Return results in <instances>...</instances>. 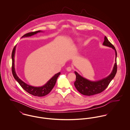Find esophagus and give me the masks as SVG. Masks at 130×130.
<instances>
[{
	"mask_svg": "<svg viewBox=\"0 0 130 130\" xmlns=\"http://www.w3.org/2000/svg\"><path fill=\"white\" fill-rule=\"evenodd\" d=\"M72 70V68L71 67H69L67 68V71L68 72H71Z\"/></svg>",
	"mask_w": 130,
	"mask_h": 130,
	"instance_id": "esophagus-1",
	"label": "esophagus"
}]
</instances>
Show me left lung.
<instances>
[{"label":"left lung","mask_w":130,"mask_h":130,"mask_svg":"<svg viewBox=\"0 0 130 130\" xmlns=\"http://www.w3.org/2000/svg\"><path fill=\"white\" fill-rule=\"evenodd\" d=\"M105 40L103 45L111 47L116 52V63H115L112 71L108 76L101 80L95 82L90 81L80 76L77 73L75 72L76 80L74 85L76 90L82 94L85 95H92L103 92L109 86L111 80L113 78L117 71V52L114 46L109 41L107 37H105Z\"/></svg>","instance_id":"obj_1"}]
</instances>
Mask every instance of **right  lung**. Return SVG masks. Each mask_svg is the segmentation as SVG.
Returning <instances> with one entry per match:
<instances>
[{"label": "right lung", "instance_id": "obj_1", "mask_svg": "<svg viewBox=\"0 0 130 130\" xmlns=\"http://www.w3.org/2000/svg\"><path fill=\"white\" fill-rule=\"evenodd\" d=\"M41 32L40 30H38L34 32H30L27 33L25 34L24 36H23L22 37H30L31 36H33L38 32ZM15 46L12 50L11 57H12V73L13 75L14 78L17 80V81L19 83L20 86L22 87V88L27 93L37 96H43L44 95H46V94H48L51 92V91L52 90L54 86H55L56 79L57 77H58L59 75L60 74V73H58L57 74H55L53 77H52L47 82V83L44 85V86L40 87H32L31 86H29L24 82H23L22 80H21L18 76L16 74V73L15 72V69H14V55H15Z\"/></svg>", "mask_w": 130, "mask_h": 130}]
</instances>
